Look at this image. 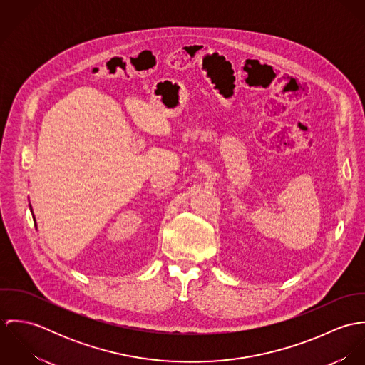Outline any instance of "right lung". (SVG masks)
Returning <instances> with one entry per match:
<instances>
[{"label":"right lung","instance_id":"1","mask_svg":"<svg viewBox=\"0 0 365 365\" xmlns=\"http://www.w3.org/2000/svg\"><path fill=\"white\" fill-rule=\"evenodd\" d=\"M31 212H32V208H31ZM34 222H36V220H35V216H34ZM35 226H36V225H35Z\"/></svg>","mask_w":365,"mask_h":365}]
</instances>
